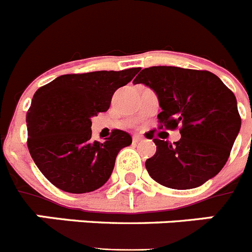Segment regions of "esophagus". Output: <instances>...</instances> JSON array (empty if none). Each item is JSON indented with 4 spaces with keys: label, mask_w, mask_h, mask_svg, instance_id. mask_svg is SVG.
Returning a JSON list of instances; mask_svg holds the SVG:
<instances>
[{
    "label": "esophagus",
    "mask_w": 252,
    "mask_h": 252,
    "mask_svg": "<svg viewBox=\"0 0 252 252\" xmlns=\"http://www.w3.org/2000/svg\"><path fill=\"white\" fill-rule=\"evenodd\" d=\"M141 140H142L141 135H133V136H132V141L133 142H139V141H141Z\"/></svg>",
    "instance_id": "esophagus-1"
}]
</instances>
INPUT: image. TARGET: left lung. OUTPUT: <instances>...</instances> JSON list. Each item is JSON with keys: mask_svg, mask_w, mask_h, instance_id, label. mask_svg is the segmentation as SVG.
<instances>
[{"mask_svg": "<svg viewBox=\"0 0 252 252\" xmlns=\"http://www.w3.org/2000/svg\"><path fill=\"white\" fill-rule=\"evenodd\" d=\"M133 83L157 93L159 128L180 126L179 141L154 139L157 153L145 162L150 177L168 188L192 189L217 175L241 127L232 91L208 70L179 66L142 69Z\"/></svg>", "mask_w": 252, "mask_h": 252, "instance_id": "obj_1", "label": "left lung"}]
</instances>
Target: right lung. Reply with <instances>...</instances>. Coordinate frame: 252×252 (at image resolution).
Listing matches in <instances>:
<instances>
[{
  "label": "right lung",
  "instance_id": "obj_1",
  "mask_svg": "<svg viewBox=\"0 0 252 252\" xmlns=\"http://www.w3.org/2000/svg\"><path fill=\"white\" fill-rule=\"evenodd\" d=\"M140 68L64 74L40 87L26 115L28 148L44 177L64 192H93L106 183L119 151L132 139L112 130L106 141H93L92 119L110 108L120 87Z\"/></svg>",
  "mask_w": 252,
  "mask_h": 252
}]
</instances>
